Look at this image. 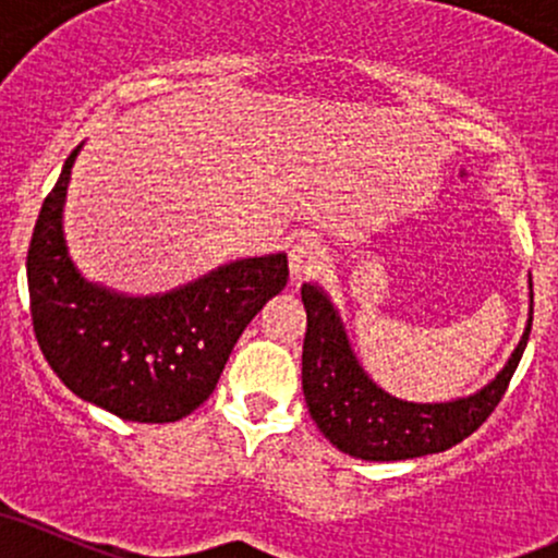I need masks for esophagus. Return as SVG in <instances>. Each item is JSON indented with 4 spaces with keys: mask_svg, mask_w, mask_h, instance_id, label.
I'll list each match as a JSON object with an SVG mask.
<instances>
[{
    "mask_svg": "<svg viewBox=\"0 0 558 558\" xmlns=\"http://www.w3.org/2000/svg\"><path fill=\"white\" fill-rule=\"evenodd\" d=\"M325 252L315 239H299L288 252V267H291L293 280H304L306 275L317 272L323 267Z\"/></svg>",
    "mask_w": 558,
    "mask_h": 558,
    "instance_id": "1",
    "label": "esophagus"
}]
</instances>
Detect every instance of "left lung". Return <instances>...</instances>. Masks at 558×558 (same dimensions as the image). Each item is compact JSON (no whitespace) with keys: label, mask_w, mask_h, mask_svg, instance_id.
<instances>
[{"label":"left lung","mask_w":558,"mask_h":558,"mask_svg":"<svg viewBox=\"0 0 558 558\" xmlns=\"http://www.w3.org/2000/svg\"><path fill=\"white\" fill-rule=\"evenodd\" d=\"M301 301L306 310V336L301 351L306 407L319 433L332 446L364 462H401L462 444L504 399L533 325L530 317L514 354L477 393L444 403H414L396 399L369 380L351 351L338 310L323 288L304 283Z\"/></svg>","instance_id":"left-lung-1"}]
</instances>
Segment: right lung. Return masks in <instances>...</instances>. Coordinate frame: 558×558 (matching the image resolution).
<instances>
[{
	"label": "right lung",
	"mask_w": 558,
	"mask_h": 558,
	"mask_svg": "<svg viewBox=\"0 0 558 558\" xmlns=\"http://www.w3.org/2000/svg\"><path fill=\"white\" fill-rule=\"evenodd\" d=\"M78 149L44 198L28 246L36 341L75 396L128 422H178L213 396L254 315L288 283L286 254L235 259L157 296L88 283L62 233Z\"/></svg>",
	"instance_id": "obj_1"
}]
</instances>
